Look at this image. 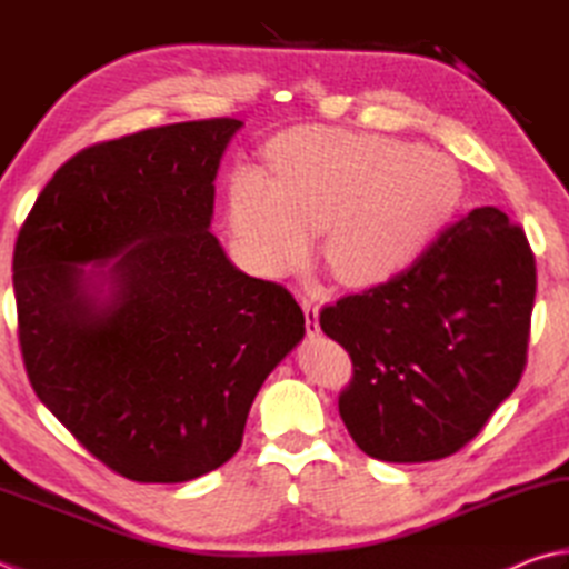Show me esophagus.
<instances>
[{
    "label": "esophagus",
    "mask_w": 569,
    "mask_h": 569,
    "mask_svg": "<svg viewBox=\"0 0 569 569\" xmlns=\"http://www.w3.org/2000/svg\"><path fill=\"white\" fill-rule=\"evenodd\" d=\"M302 309H305V319H307V331H309V335H317V331H319V305H317V299L305 297Z\"/></svg>",
    "instance_id": "obj_1"
}]
</instances>
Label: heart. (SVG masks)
I'll list each match as a JSON object with an SVG mask.
<instances>
[{
  "instance_id": "heart-1",
  "label": "heart",
  "mask_w": 569,
  "mask_h": 569,
  "mask_svg": "<svg viewBox=\"0 0 569 569\" xmlns=\"http://www.w3.org/2000/svg\"><path fill=\"white\" fill-rule=\"evenodd\" d=\"M272 178L244 168L230 186V230L257 270H297L325 230L341 282L369 287L413 264L463 196L446 153L391 138L299 128L272 148Z\"/></svg>"
}]
</instances>
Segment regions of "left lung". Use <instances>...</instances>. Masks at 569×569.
Here are the masks:
<instances>
[{
	"label": "left lung",
	"instance_id": "obj_1",
	"mask_svg": "<svg viewBox=\"0 0 569 569\" xmlns=\"http://www.w3.org/2000/svg\"><path fill=\"white\" fill-rule=\"evenodd\" d=\"M535 284L520 224L476 208L409 270L321 309L353 363L339 396L353 443L386 463H426L476 438L522 377Z\"/></svg>",
	"mask_w": 569,
	"mask_h": 569
}]
</instances>
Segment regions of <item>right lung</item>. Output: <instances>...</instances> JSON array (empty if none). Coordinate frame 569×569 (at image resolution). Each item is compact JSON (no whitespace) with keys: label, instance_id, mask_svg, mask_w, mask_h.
<instances>
[{"label":"right lung","instance_id":"obj_1","mask_svg":"<svg viewBox=\"0 0 569 569\" xmlns=\"http://www.w3.org/2000/svg\"><path fill=\"white\" fill-rule=\"evenodd\" d=\"M234 118L86 148L14 248L19 347L39 401L123 478L186 483L238 453L257 391L305 337L282 284L210 232Z\"/></svg>","mask_w":569,"mask_h":569}]
</instances>
